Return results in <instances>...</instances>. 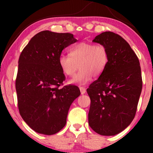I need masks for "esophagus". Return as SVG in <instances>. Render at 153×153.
<instances>
[{
  "mask_svg": "<svg viewBox=\"0 0 153 153\" xmlns=\"http://www.w3.org/2000/svg\"><path fill=\"white\" fill-rule=\"evenodd\" d=\"M79 90H80V92H81L82 94H85V92H86V88H85L84 87L80 86L79 87Z\"/></svg>",
  "mask_w": 153,
  "mask_h": 153,
  "instance_id": "1",
  "label": "esophagus"
}]
</instances>
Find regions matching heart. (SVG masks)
Here are the masks:
<instances>
[{"label":"heart","instance_id":"obj_1","mask_svg":"<svg viewBox=\"0 0 153 153\" xmlns=\"http://www.w3.org/2000/svg\"><path fill=\"white\" fill-rule=\"evenodd\" d=\"M69 55L62 54L59 57V65L62 71L67 76L73 77L79 68V73L69 83L86 84L92 76L98 77L105 71L109 63V53L102 45L80 42L74 46Z\"/></svg>","mask_w":153,"mask_h":153}]
</instances>
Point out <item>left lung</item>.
Listing matches in <instances>:
<instances>
[{
	"label": "left lung",
	"instance_id": "left-lung-1",
	"mask_svg": "<svg viewBox=\"0 0 153 153\" xmlns=\"http://www.w3.org/2000/svg\"><path fill=\"white\" fill-rule=\"evenodd\" d=\"M92 42L107 48L109 63L87 89L91 100L88 123L100 135L114 136L135 117L142 88L140 65L129 44L117 33L102 32Z\"/></svg>",
	"mask_w": 153,
	"mask_h": 153
}]
</instances>
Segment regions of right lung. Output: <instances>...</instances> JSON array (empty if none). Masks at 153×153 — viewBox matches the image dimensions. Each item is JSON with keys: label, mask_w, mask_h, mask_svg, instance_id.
<instances>
[{"label": "right lung", "mask_w": 153, "mask_h": 153, "mask_svg": "<svg viewBox=\"0 0 153 153\" xmlns=\"http://www.w3.org/2000/svg\"><path fill=\"white\" fill-rule=\"evenodd\" d=\"M69 33L48 30L36 34L21 53L15 88L19 113L36 132L53 135L65 126L72 102L80 95L76 86H65L59 65L62 51L77 42Z\"/></svg>", "instance_id": "right-lung-1"}]
</instances>
